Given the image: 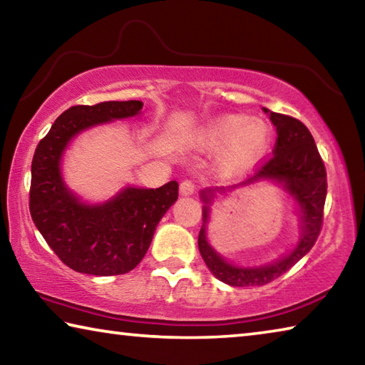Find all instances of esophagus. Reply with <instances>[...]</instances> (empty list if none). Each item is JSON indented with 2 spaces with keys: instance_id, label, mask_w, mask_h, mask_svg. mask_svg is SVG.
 Instances as JSON below:
<instances>
[{
  "instance_id": "34e87169",
  "label": "esophagus",
  "mask_w": 365,
  "mask_h": 365,
  "mask_svg": "<svg viewBox=\"0 0 365 365\" xmlns=\"http://www.w3.org/2000/svg\"><path fill=\"white\" fill-rule=\"evenodd\" d=\"M195 190H196V187L191 180H185L180 183V195L182 196H191L195 193Z\"/></svg>"
}]
</instances>
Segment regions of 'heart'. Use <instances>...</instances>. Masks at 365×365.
<instances>
[{"mask_svg": "<svg viewBox=\"0 0 365 365\" xmlns=\"http://www.w3.org/2000/svg\"><path fill=\"white\" fill-rule=\"evenodd\" d=\"M201 151L219 153L222 174L237 175L257 164L270 145L269 123L245 114L224 115L207 123L195 135Z\"/></svg>", "mask_w": 365, "mask_h": 365, "instance_id": "1", "label": "heart"}]
</instances>
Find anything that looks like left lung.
<instances>
[{
    "label": "left lung",
    "instance_id": "left-lung-1",
    "mask_svg": "<svg viewBox=\"0 0 365 365\" xmlns=\"http://www.w3.org/2000/svg\"><path fill=\"white\" fill-rule=\"evenodd\" d=\"M262 110L269 115L277 130L274 156L245 182L232 187L206 188L200 193L205 206H202V227L197 237V248L211 274L230 287H261L279 279L311 251L322 227L327 172L316 141L304 123L298 119L272 113L267 108H262ZM264 180L279 184L294 200L300 217V237L294 248L275 262L257 266L235 264L208 243L207 224L210 220V206L219 194H230Z\"/></svg>",
    "mask_w": 365,
    "mask_h": 365
}]
</instances>
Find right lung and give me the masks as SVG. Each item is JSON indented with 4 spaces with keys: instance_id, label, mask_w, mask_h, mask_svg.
<instances>
[{
    "instance_id": "right-lung-1",
    "label": "right lung",
    "mask_w": 365,
    "mask_h": 365,
    "mask_svg": "<svg viewBox=\"0 0 365 365\" xmlns=\"http://www.w3.org/2000/svg\"><path fill=\"white\" fill-rule=\"evenodd\" d=\"M141 101L72 106L36 146L32 160L30 215L67 267L88 275H120L137 267L159 220L178 197V183L159 188L127 185L101 202L83 201L67 187L63 158L71 141L90 128L141 114Z\"/></svg>"
}]
</instances>
